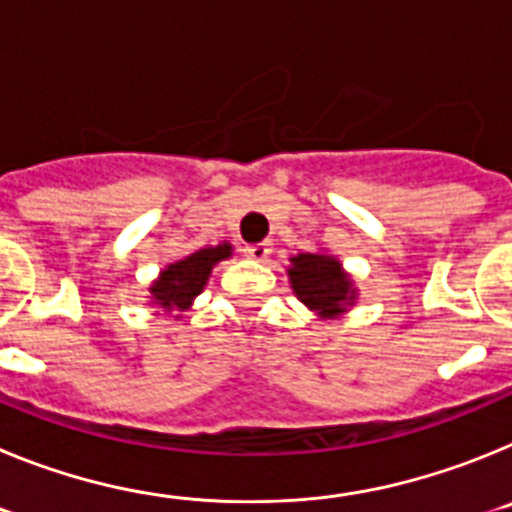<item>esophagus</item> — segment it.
I'll return each instance as SVG.
<instances>
[{"mask_svg":"<svg viewBox=\"0 0 512 512\" xmlns=\"http://www.w3.org/2000/svg\"><path fill=\"white\" fill-rule=\"evenodd\" d=\"M271 253V243L264 241V243H253V246H246V256L253 261H266L269 259Z\"/></svg>","mask_w":512,"mask_h":512,"instance_id":"34e87169","label":"esophagus"}]
</instances>
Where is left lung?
<instances>
[{"instance_id": "8db88e82", "label": "left lung", "mask_w": 512, "mask_h": 512, "mask_svg": "<svg viewBox=\"0 0 512 512\" xmlns=\"http://www.w3.org/2000/svg\"><path fill=\"white\" fill-rule=\"evenodd\" d=\"M287 277L297 300L320 320L341 318L359 300L356 282L330 251L292 256Z\"/></svg>"}]
</instances>
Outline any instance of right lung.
Segmentation results:
<instances>
[{"instance_id": "1", "label": "right lung", "mask_w": 512, "mask_h": 512, "mask_svg": "<svg viewBox=\"0 0 512 512\" xmlns=\"http://www.w3.org/2000/svg\"><path fill=\"white\" fill-rule=\"evenodd\" d=\"M230 256H233V246L223 241L217 246H207L189 253V256H182L174 264H166L158 271V277L148 284L151 307H158L164 315L176 312L174 318H182V312H187L194 305V300L202 295L212 269Z\"/></svg>"}]
</instances>
